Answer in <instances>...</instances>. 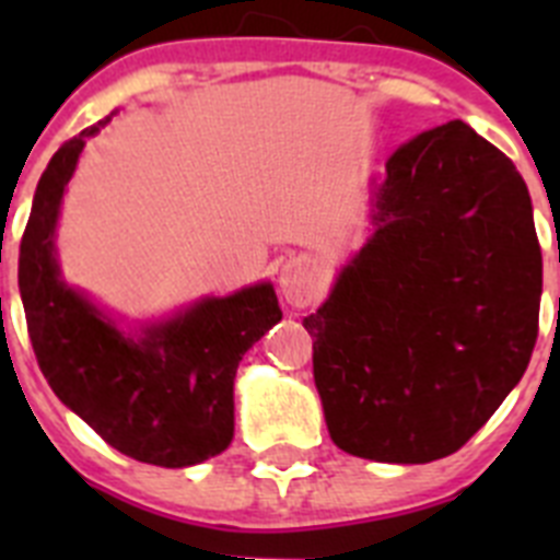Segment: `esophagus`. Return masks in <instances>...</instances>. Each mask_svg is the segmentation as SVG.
I'll list each match as a JSON object with an SVG mask.
<instances>
[{"label": "esophagus", "instance_id": "obj_1", "mask_svg": "<svg viewBox=\"0 0 560 560\" xmlns=\"http://www.w3.org/2000/svg\"><path fill=\"white\" fill-rule=\"evenodd\" d=\"M280 291H283L285 303L294 308H308L311 303L319 300V277H316L314 266L305 260H291L283 271H280Z\"/></svg>", "mask_w": 560, "mask_h": 560}]
</instances>
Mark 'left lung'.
<instances>
[{
    "label": "left lung",
    "mask_w": 560,
    "mask_h": 560,
    "mask_svg": "<svg viewBox=\"0 0 560 560\" xmlns=\"http://www.w3.org/2000/svg\"><path fill=\"white\" fill-rule=\"evenodd\" d=\"M538 305L516 165L463 120L404 142L375 192V235L303 323L330 440L407 465L463 448L530 364Z\"/></svg>",
    "instance_id": "8db88e82"
}]
</instances>
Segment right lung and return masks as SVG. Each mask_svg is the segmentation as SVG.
I'll list each match as a JSON object with an SVG mask.
<instances>
[{"instance_id": "1", "label": "right lung", "mask_w": 560, "mask_h": 560, "mask_svg": "<svg viewBox=\"0 0 560 560\" xmlns=\"http://www.w3.org/2000/svg\"><path fill=\"white\" fill-rule=\"evenodd\" d=\"M108 120L112 114L63 142L38 179L19 249L27 334L52 393L108 446L140 463L185 468L232 443L237 364L283 311L269 283L252 285L210 296L133 339L63 285L52 255L58 207L86 137Z\"/></svg>"}]
</instances>
